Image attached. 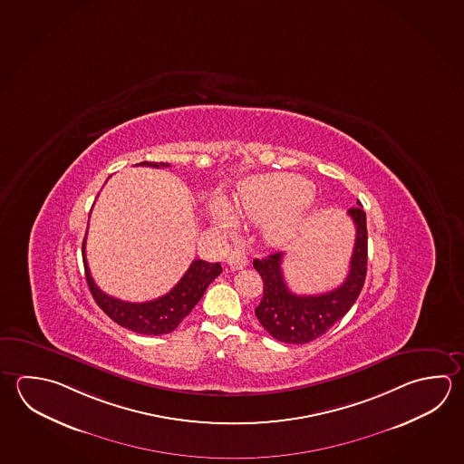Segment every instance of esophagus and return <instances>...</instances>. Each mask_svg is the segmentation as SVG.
Listing matches in <instances>:
<instances>
[{
  "label": "esophagus",
  "instance_id": "obj_1",
  "mask_svg": "<svg viewBox=\"0 0 464 464\" xmlns=\"http://www.w3.org/2000/svg\"><path fill=\"white\" fill-rule=\"evenodd\" d=\"M246 262L248 260H246V255L242 248H234L232 252L228 253L227 263L232 270H242L244 266H246Z\"/></svg>",
  "mask_w": 464,
  "mask_h": 464
}]
</instances>
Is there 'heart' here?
<instances>
[{"label": "heart", "mask_w": 464, "mask_h": 464, "mask_svg": "<svg viewBox=\"0 0 464 464\" xmlns=\"http://www.w3.org/2000/svg\"><path fill=\"white\" fill-rule=\"evenodd\" d=\"M311 198V183L304 178L265 175L238 186L232 212L242 219L263 220V234L276 244L291 234ZM212 219L222 230L234 228V219L224 202L212 206Z\"/></svg>", "instance_id": "b5f03b06"}]
</instances>
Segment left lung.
Listing matches in <instances>:
<instances>
[{"label":"left lung","instance_id":"obj_1","mask_svg":"<svg viewBox=\"0 0 464 464\" xmlns=\"http://www.w3.org/2000/svg\"><path fill=\"white\" fill-rule=\"evenodd\" d=\"M356 204L358 208L348 209L356 228L350 271L345 281L329 293L301 295L289 291L281 268V252L253 260V268L263 279L262 303L255 309V315L271 337L283 343H309L324 335L352 309L362 293L368 265L366 212L360 201Z\"/></svg>","mask_w":464,"mask_h":464}]
</instances>
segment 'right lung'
Returning <instances> with one entry per match:
<instances>
[{"mask_svg":"<svg viewBox=\"0 0 464 464\" xmlns=\"http://www.w3.org/2000/svg\"><path fill=\"white\" fill-rule=\"evenodd\" d=\"M139 167H169V163H152V161H140ZM83 242V265L86 273V283L93 295L94 301L102 307L110 319L119 324L124 329L132 330L135 334L142 335H163L177 329L181 321L194 305L199 303L202 295L206 293L208 286L222 273L220 263H208L204 260H194L188 268L183 278L178 281V285L159 299L147 301V303H126L116 299L112 295L102 293L96 286L92 273L86 262Z\"/></svg>","mask_w":464,"mask_h":464,"instance_id":"1","label":"right lung"}]
</instances>
